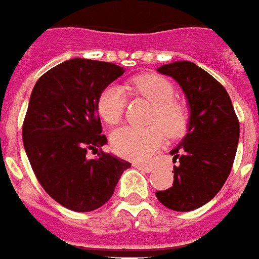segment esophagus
I'll use <instances>...</instances> for the list:
<instances>
[{"mask_svg":"<svg viewBox=\"0 0 259 259\" xmlns=\"http://www.w3.org/2000/svg\"><path fill=\"white\" fill-rule=\"evenodd\" d=\"M133 165H135V168L140 169V171H144V172H151V171H153V167H151V165H147V164H140V162H135Z\"/></svg>","mask_w":259,"mask_h":259,"instance_id":"1","label":"esophagus"}]
</instances>
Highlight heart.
I'll use <instances>...</instances> for the list:
<instances>
[{
	"mask_svg": "<svg viewBox=\"0 0 259 259\" xmlns=\"http://www.w3.org/2000/svg\"><path fill=\"white\" fill-rule=\"evenodd\" d=\"M124 90L153 105L147 119V127H123L112 135L115 153L133 161L148 160L162 146L165 136L178 139L185 135L189 124V111L185 105L175 101L172 84L164 77L147 74L129 81ZM99 116L115 126L123 117L126 97L122 88L109 85L99 94L97 102Z\"/></svg>",
	"mask_w": 259,
	"mask_h": 259,
	"instance_id": "1",
	"label": "heart"
}]
</instances>
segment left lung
Instances as JSON below:
<instances>
[{"mask_svg":"<svg viewBox=\"0 0 259 259\" xmlns=\"http://www.w3.org/2000/svg\"><path fill=\"white\" fill-rule=\"evenodd\" d=\"M172 77L189 106L188 133L171 150L174 184L155 196L168 209L195 210L222 189L236 157L240 122L224 87L191 61H175L157 68Z\"/></svg>","mask_w":259,"mask_h":259,"instance_id":"obj_1","label":"left lung"}]
</instances>
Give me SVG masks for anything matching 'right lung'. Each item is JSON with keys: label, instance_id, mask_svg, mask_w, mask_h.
Listing matches in <instances>:
<instances>
[{"label": "right lung", "instance_id": "right-lung-1", "mask_svg": "<svg viewBox=\"0 0 259 259\" xmlns=\"http://www.w3.org/2000/svg\"><path fill=\"white\" fill-rule=\"evenodd\" d=\"M124 70L71 59L45 73L30 94L23 120V147L43 189L67 209L92 211L113 195L130 162L99 151L106 144L97 102L99 94Z\"/></svg>", "mask_w": 259, "mask_h": 259}]
</instances>
